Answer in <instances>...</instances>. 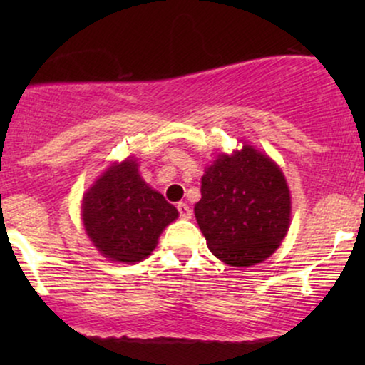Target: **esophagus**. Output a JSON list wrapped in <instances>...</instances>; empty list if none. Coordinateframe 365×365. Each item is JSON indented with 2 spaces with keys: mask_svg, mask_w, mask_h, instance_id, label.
<instances>
[{
  "mask_svg": "<svg viewBox=\"0 0 365 365\" xmlns=\"http://www.w3.org/2000/svg\"><path fill=\"white\" fill-rule=\"evenodd\" d=\"M178 211H179V216H181L182 219H191V216H192L191 209H189L186 202H179L178 204Z\"/></svg>",
  "mask_w": 365,
  "mask_h": 365,
  "instance_id": "obj_1",
  "label": "esophagus"
}]
</instances>
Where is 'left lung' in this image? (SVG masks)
<instances>
[{
  "mask_svg": "<svg viewBox=\"0 0 365 365\" xmlns=\"http://www.w3.org/2000/svg\"><path fill=\"white\" fill-rule=\"evenodd\" d=\"M194 206L211 252L234 267H251L281 246L291 222V194L281 168L244 144L219 154L201 181Z\"/></svg>",
  "mask_w": 365,
  "mask_h": 365,
  "instance_id": "8db88e82",
  "label": "left lung"
}]
</instances>
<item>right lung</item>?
Instances as JSON below:
<instances>
[{"label": "right lung", "mask_w": 365, "mask_h": 365, "mask_svg": "<svg viewBox=\"0 0 365 365\" xmlns=\"http://www.w3.org/2000/svg\"><path fill=\"white\" fill-rule=\"evenodd\" d=\"M83 224L94 246L109 261L134 264L156 247L178 209L149 187L133 158L114 163L83 197Z\"/></svg>", "instance_id": "1"}]
</instances>
